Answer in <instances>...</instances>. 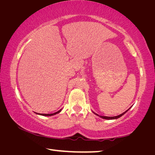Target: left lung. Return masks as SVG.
I'll list each match as a JSON object with an SVG mask.
<instances>
[{"label":"left lung","instance_id":"8db88e82","mask_svg":"<svg viewBox=\"0 0 155 155\" xmlns=\"http://www.w3.org/2000/svg\"><path fill=\"white\" fill-rule=\"evenodd\" d=\"M131 108V107H130ZM129 108V109H130ZM129 109H128L127 110V111H125V112H123V114H120V115H118V116H99V115H98L97 114H96V113H94V112H93L94 114H96L97 116H99L100 118H104V119H106V120H114V119H117V118H120V117H121L122 116H123L124 114H125L127 111H128Z\"/></svg>","mask_w":155,"mask_h":155}]
</instances>
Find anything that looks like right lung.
<instances>
[{
    "label": "right lung",
    "mask_w": 155,
    "mask_h": 155,
    "mask_svg": "<svg viewBox=\"0 0 155 155\" xmlns=\"http://www.w3.org/2000/svg\"><path fill=\"white\" fill-rule=\"evenodd\" d=\"M61 110H60L59 111H58V112H56L55 113H53V114H38V113H36L37 114H39V115H41V116H54L56 114H58L61 112Z\"/></svg>",
    "instance_id": "add662e5"
}]
</instances>
